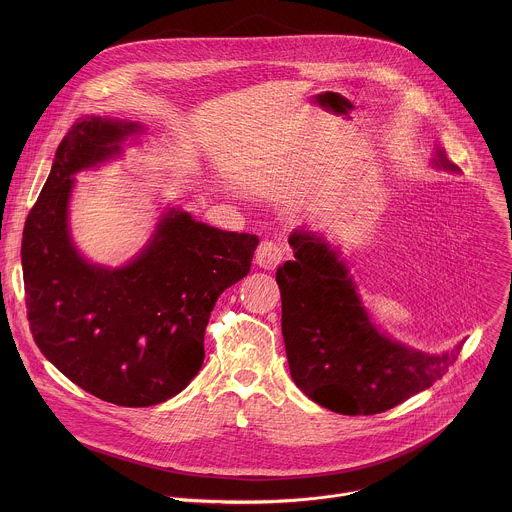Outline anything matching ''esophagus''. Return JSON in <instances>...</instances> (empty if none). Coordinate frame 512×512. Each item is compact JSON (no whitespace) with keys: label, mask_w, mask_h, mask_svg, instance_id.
Listing matches in <instances>:
<instances>
[{"label":"esophagus","mask_w":512,"mask_h":512,"mask_svg":"<svg viewBox=\"0 0 512 512\" xmlns=\"http://www.w3.org/2000/svg\"><path fill=\"white\" fill-rule=\"evenodd\" d=\"M284 246L274 242V240H264L260 242V246L256 248V264L264 270H276L280 266V262L284 260Z\"/></svg>","instance_id":"34e87169"}]
</instances>
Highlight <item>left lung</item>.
Returning <instances> with one entry per match:
<instances>
[{"label":"left lung","instance_id":"obj_1","mask_svg":"<svg viewBox=\"0 0 512 512\" xmlns=\"http://www.w3.org/2000/svg\"><path fill=\"white\" fill-rule=\"evenodd\" d=\"M432 165L459 173L441 147ZM288 242L293 260L276 272L282 333L293 382L313 402L345 416L380 414L430 388L455 363L463 343L424 353L380 331L341 252L319 232L297 228Z\"/></svg>","mask_w":512,"mask_h":512}]
</instances>
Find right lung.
<instances>
[{"label": "right lung", "mask_w": 512, "mask_h": 512, "mask_svg": "<svg viewBox=\"0 0 512 512\" xmlns=\"http://www.w3.org/2000/svg\"><path fill=\"white\" fill-rule=\"evenodd\" d=\"M144 132L132 120L78 118L57 147L21 242L37 347L76 386L128 408L161 404L195 378L211 311L250 272L260 242L169 207L128 264L88 262L69 224L74 175L118 157Z\"/></svg>", "instance_id": "1"}]
</instances>
